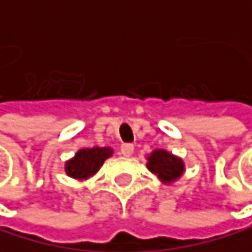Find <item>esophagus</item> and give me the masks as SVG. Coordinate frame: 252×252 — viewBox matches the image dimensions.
<instances>
[{
  "label": "esophagus",
  "instance_id": "1",
  "mask_svg": "<svg viewBox=\"0 0 252 252\" xmlns=\"http://www.w3.org/2000/svg\"><path fill=\"white\" fill-rule=\"evenodd\" d=\"M120 151H122V154L125 157H130L134 154V145H130V143H123Z\"/></svg>",
  "mask_w": 252,
  "mask_h": 252
}]
</instances>
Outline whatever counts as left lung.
I'll return each instance as SVG.
<instances>
[{
	"label": "left lung",
	"mask_w": 252,
	"mask_h": 252,
	"mask_svg": "<svg viewBox=\"0 0 252 252\" xmlns=\"http://www.w3.org/2000/svg\"><path fill=\"white\" fill-rule=\"evenodd\" d=\"M148 168L163 182H174L183 174L185 164L180 158L171 156L166 151H154L148 158Z\"/></svg>",
	"instance_id": "1"
}]
</instances>
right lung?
<instances>
[{"instance_id":"obj_1","label":"right lung","mask_w":252,"mask_h":252,"mask_svg":"<svg viewBox=\"0 0 252 252\" xmlns=\"http://www.w3.org/2000/svg\"><path fill=\"white\" fill-rule=\"evenodd\" d=\"M112 151L109 148H88L75 154V157L66 163V172L73 179H88L101 168Z\"/></svg>"}]
</instances>
